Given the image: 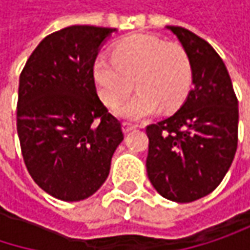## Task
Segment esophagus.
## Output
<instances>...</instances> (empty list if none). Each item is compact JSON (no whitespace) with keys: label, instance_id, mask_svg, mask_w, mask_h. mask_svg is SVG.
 <instances>
[{"label":"esophagus","instance_id":"esophagus-1","mask_svg":"<svg viewBox=\"0 0 250 250\" xmlns=\"http://www.w3.org/2000/svg\"><path fill=\"white\" fill-rule=\"evenodd\" d=\"M136 127H137V125H133V123L125 122V123H123V131H125V133H128V131L134 130Z\"/></svg>","mask_w":250,"mask_h":250}]
</instances>
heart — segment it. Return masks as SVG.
Returning <instances> with one entry per match:
<instances>
[{
  "mask_svg": "<svg viewBox=\"0 0 250 250\" xmlns=\"http://www.w3.org/2000/svg\"><path fill=\"white\" fill-rule=\"evenodd\" d=\"M92 75L108 107L120 104L136 80L139 91L116 113L123 119L140 120L155 114L161 105L165 110L181 105L192 83V65L179 43L152 34H134L116 44L113 59L98 56Z\"/></svg>",
  "mask_w": 250,
  "mask_h": 250,
  "instance_id": "obj_1",
  "label": "heart"
}]
</instances>
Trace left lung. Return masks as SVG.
Wrapping results in <instances>:
<instances>
[{
  "label": "left lung",
  "instance_id": "8db88e82",
  "mask_svg": "<svg viewBox=\"0 0 250 250\" xmlns=\"http://www.w3.org/2000/svg\"><path fill=\"white\" fill-rule=\"evenodd\" d=\"M192 65V89L174 116L146 127V171L155 189L175 203L214 191L237 149V98L219 53L192 31L168 25Z\"/></svg>",
  "mask_w": 250,
  "mask_h": 250
}]
</instances>
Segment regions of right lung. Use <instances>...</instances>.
<instances>
[{
	"mask_svg": "<svg viewBox=\"0 0 250 250\" xmlns=\"http://www.w3.org/2000/svg\"><path fill=\"white\" fill-rule=\"evenodd\" d=\"M116 28L71 25L46 36L20 75L17 133L33 181L62 201L91 197L110 174L125 134L101 103L92 75Z\"/></svg>",
	"mask_w": 250,
	"mask_h": 250,
	"instance_id": "add662e5",
	"label": "right lung"
}]
</instances>
